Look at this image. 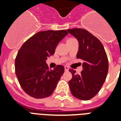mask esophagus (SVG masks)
Returning <instances> with one entry per match:
<instances>
[{
	"instance_id": "esophagus-1",
	"label": "esophagus",
	"mask_w": 121,
	"mask_h": 121,
	"mask_svg": "<svg viewBox=\"0 0 121 121\" xmlns=\"http://www.w3.org/2000/svg\"><path fill=\"white\" fill-rule=\"evenodd\" d=\"M68 70H69V68H68V66H65V71H68Z\"/></svg>"
}]
</instances>
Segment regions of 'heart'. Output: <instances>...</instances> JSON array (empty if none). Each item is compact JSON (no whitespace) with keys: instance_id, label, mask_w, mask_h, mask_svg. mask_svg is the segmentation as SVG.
<instances>
[{"instance_id":"obj_1","label":"heart","mask_w":121,"mask_h":121,"mask_svg":"<svg viewBox=\"0 0 121 121\" xmlns=\"http://www.w3.org/2000/svg\"><path fill=\"white\" fill-rule=\"evenodd\" d=\"M73 39V38H70V39Z\"/></svg>"}]
</instances>
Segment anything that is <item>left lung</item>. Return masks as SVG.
I'll list each match as a JSON object with an SVG mask.
<instances>
[{"label": "left lung", "mask_w": 121, "mask_h": 121, "mask_svg": "<svg viewBox=\"0 0 121 121\" xmlns=\"http://www.w3.org/2000/svg\"><path fill=\"white\" fill-rule=\"evenodd\" d=\"M79 43L77 58L84 61L80 75L70 69L72 74L69 81L71 93L82 100L91 99L99 92L107 77L109 61L102 44L97 38L84 29H68Z\"/></svg>", "instance_id": "8db88e82"}]
</instances>
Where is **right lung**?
Returning a JSON list of instances; mask_svg holds the SVG:
<instances>
[{
	"label": "right lung",
	"instance_id": "obj_1",
	"mask_svg": "<svg viewBox=\"0 0 121 121\" xmlns=\"http://www.w3.org/2000/svg\"><path fill=\"white\" fill-rule=\"evenodd\" d=\"M66 30L40 31L22 45L15 60V72L20 85L31 97H48L53 94L64 73V66L58 65L49 70L46 63L54 55L58 44L66 35Z\"/></svg>",
	"mask_w": 121,
	"mask_h": 121
}]
</instances>
